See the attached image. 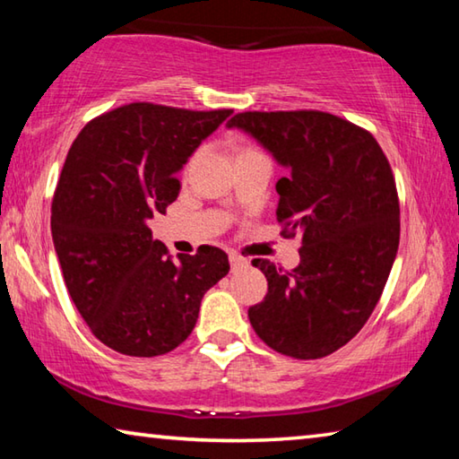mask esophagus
<instances>
[{
    "label": "esophagus",
    "instance_id": "esophagus-1",
    "mask_svg": "<svg viewBox=\"0 0 459 459\" xmlns=\"http://www.w3.org/2000/svg\"><path fill=\"white\" fill-rule=\"evenodd\" d=\"M229 261H230V269L232 271H238L248 265V261L245 257H240L238 253H229Z\"/></svg>",
    "mask_w": 459,
    "mask_h": 459
}]
</instances>
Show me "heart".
Returning <instances> with one entry per match:
<instances>
[{"label": "heart", "mask_w": 459, "mask_h": 459, "mask_svg": "<svg viewBox=\"0 0 459 459\" xmlns=\"http://www.w3.org/2000/svg\"><path fill=\"white\" fill-rule=\"evenodd\" d=\"M243 152H253V147H245V150H240V153Z\"/></svg>", "instance_id": "obj_1"}]
</instances>
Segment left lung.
Segmentation results:
<instances>
[{
	"instance_id": "1",
	"label": "left lung",
	"mask_w": 459,
	"mask_h": 459,
	"mask_svg": "<svg viewBox=\"0 0 459 459\" xmlns=\"http://www.w3.org/2000/svg\"><path fill=\"white\" fill-rule=\"evenodd\" d=\"M240 127L287 168L277 182V221L301 237L299 265L255 259L265 299L248 307L257 336L298 360L348 344L377 307L399 248V194L391 164L370 131L332 113L245 111Z\"/></svg>"
}]
</instances>
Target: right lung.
<instances>
[{"label":"right lung","mask_w":459,"mask_h":459,"mask_svg":"<svg viewBox=\"0 0 459 459\" xmlns=\"http://www.w3.org/2000/svg\"><path fill=\"white\" fill-rule=\"evenodd\" d=\"M230 113L129 103L91 119L68 150L52 200L54 248L76 309L113 351L172 352L229 273L221 248L174 257L147 222L166 214L178 169Z\"/></svg>","instance_id":"add662e5"}]
</instances>
